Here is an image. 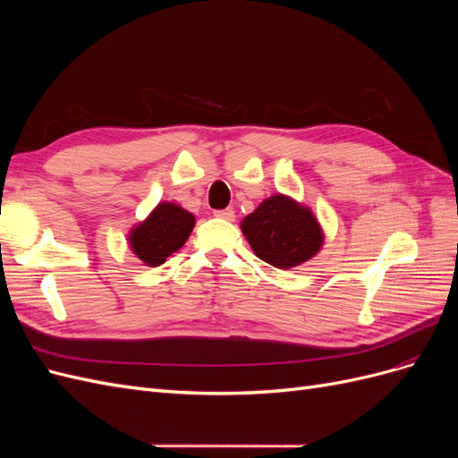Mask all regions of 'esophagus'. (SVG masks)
I'll return each mask as SVG.
<instances>
[{
    "instance_id": "obj_1",
    "label": "esophagus",
    "mask_w": 458,
    "mask_h": 458,
    "mask_svg": "<svg viewBox=\"0 0 458 458\" xmlns=\"http://www.w3.org/2000/svg\"><path fill=\"white\" fill-rule=\"evenodd\" d=\"M214 216L219 217V219H225V221H233L234 219V212L231 210V208H225V210H217V212H214Z\"/></svg>"
}]
</instances>
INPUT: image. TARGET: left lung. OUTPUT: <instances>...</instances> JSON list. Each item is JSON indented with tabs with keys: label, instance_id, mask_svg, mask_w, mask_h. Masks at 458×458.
<instances>
[{
	"label": "left lung",
	"instance_id": "left-lung-1",
	"mask_svg": "<svg viewBox=\"0 0 458 458\" xmlns=\"http://www.w3.org/2000/svg\"><path fill=\"white\" fill-rule=\"evenodd\" d=\"M254 254L279 269L296 267L323 246V231L306 206L284 195L263 200L241 224Z\"/></svg>",
	"mask_w": 458,
	"mask_h": 458
}]
</instances>
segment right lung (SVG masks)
Masks as SVG:
<instances>
[{"mask_svg":"<svg viewBox=\"0 0 458 458\" xmlns=\"http://www.w3.org/2000/svg\"><path fill=\"white\" fill-rule=\"evenodd\" d=\"M192 227L195 216L177 204L160 202L143 224L131 229L130 246L143 263L157 267L187 242Z\"/></svg>","mask_w":458,"mask_h":458,"instance_id":"right-lung-1","label":"right lung"}]
</instances>
